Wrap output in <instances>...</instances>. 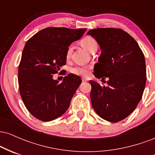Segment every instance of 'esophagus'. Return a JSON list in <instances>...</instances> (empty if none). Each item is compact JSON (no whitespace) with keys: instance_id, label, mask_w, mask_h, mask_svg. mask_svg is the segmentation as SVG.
Masks as SVG:
<instances>
[{"instance_id":"obj_1","label":"esophagus","mask_w":155,"mask_h":155,"mask_svg":"<svg viewBox=\"0 0 155 155\" xmlns=\"http://www.w3.org/2000/svg\"><path fill=\"white\" fill-rule=\"evenodd\" d=\"M81 80H82V81H87L88 79H87V78H84V77H82L81 78Z\"/></svg>"}]
</instances>
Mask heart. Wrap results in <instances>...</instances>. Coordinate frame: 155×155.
<instances>
[{
    "label": "heart",
    "instance_id": "b5f03b06",
    "mask_svg": "<svg viewBox=\"0 0 155 155\" xmlns=\"http://www.w3.org/2000/svg\"><path fill=\"white\" fill-rule=\"evenodd\" d=\"M80 44L82 47L84 48L86 50H87L90 52H92V51L97 49V43L95 38L92 37L87 36L82 38L80 41ZM73 48L71 46H70L67 49L66 57L67 58H69L71 55ZM91 69V67L90 65H84V66H76L73 68L71 69V72L75 75L81 76H87L90 73V70Z\"/></svg>",
    "mask_w": 155,
    "mask_h": 155
}]
</instances>
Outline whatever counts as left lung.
I'll use <instances>...</instances> for the list:
<instances>
[{
	"instance_id": "1",
	"label": "left lung",
	"mask_w": 155,
	"mask_h": 155,
	"mask_svg": "<svg viewBox=\"0 0 155 155\" xmlns=\"http://www.w3.org/2000/svg\"><path fill=\"white\" fill-rule=\"evenodd\" d=\"M100 45L101 54L94 75L107 86L90 81V98L101 118L117 122L127 117L140 102L147 81L144 55L134 38L118 28H97L87 32Z\"/></svg>"
}]
</instances>
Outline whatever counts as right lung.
I'll list each match as a JSON object with an SVG mask.
<instances>
[{
  "instance_id": "obj_1",
  "label": "right lung",
  "mask_w": 155,
  "mask_h": 155,
  "mask_svg": "<svg viewBox=\"0 0 155 155\" xmlns=\"http://www.w3.org/2000/svg\"><path fill=\"white\" fill-rule=\"evenodd\" d=\"M86 31L49 27L26 42L19 65V92L27 109L35 118L54 120L69 108L81 78L69 74L60 83L53 79V74L66 63L71 44L81 38Z\"/></svg>"
}]
</instances>
